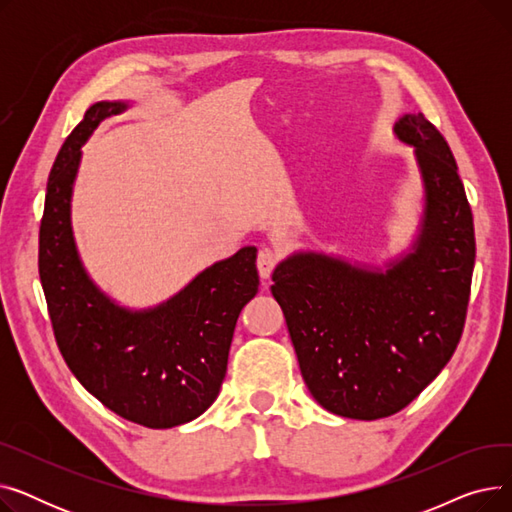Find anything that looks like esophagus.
Masks as SVG:
<instances>
[{"mask_svg":"<svg viewBox=\"0 0 512 512\" xmlns=\"http://www.w3.org/2000/svg\"><path fill=\"white\" fill-rule=\"evenodd\" d=\"M278 261H280V253H278L276 249L263 247V249L259 251V255H257V270H259V276H261L263 280L270 278L272 272H274V267L278 265Z\"/></svg>","mask_w":512,"mask_h":512,"instance_id":"1","label":"esophagus"}]
</instances>
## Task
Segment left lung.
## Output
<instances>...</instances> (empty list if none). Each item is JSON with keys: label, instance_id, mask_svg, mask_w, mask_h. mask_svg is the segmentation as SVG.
<instances>
[{"label": "left lung", "instance_id": "8db88e82", "mask_svg": "<svg viewBox=\"0 0 512 512\" xmlns=\"http://www.w3.org/2000/svg\"><path fill=\"white\" fill-rule=\"evenodd\" d=\"M394 134L415 147L425 191L411 251L386 270L299 251L272 276L311 396L361 421L405 409L450 361L475 265L473 213L446 139L423 114L398 118Z\"/></svg>", "mask_w": 512, "mask_h": 512}]
</instances>
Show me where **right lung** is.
Returning <instances> with one entry per match:
<instances>
[{
    "label": "right lung",
    "mask_w": 512,
    "mask_h": 512,
    "mask_svg": "<svg viewBox=\"0 0 512 512\" xmlns=\"http://www.w3.org/2000/svg\"><path fill=\"white\" fill-rule=\"evenodd\" d=\"M126 101H99L70 132L47 180L39 276L60 353L74 378L116 415L151 429L197 419L226 378L236 319L259 288L257 249L213 263L166 303L132 311L89 278L72 222L80 147Z\"/></svg>",
    "instance_id": "add662e5"
}]
</instances>
